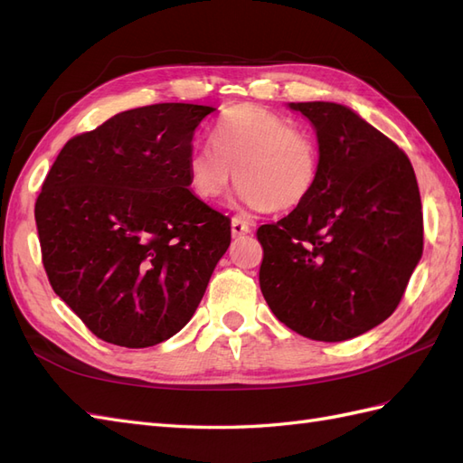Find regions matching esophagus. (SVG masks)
I'll list each match as a JSON object with an SVG mask.
<instances>
[{
    "label": "esophagus",
    "instance_id": "34e87169",
    "mask_svg": "<svg viewBox=\"0 0 463 463\" xmlns=\"http://www.w3.org/2000/svg\"><path fill=\"white\" fill-rule=\"evenodd\" d=\"M249 232H250V226H249V223H247L243 218H240V216H233V218H232V235H233V237L247 235Z\"/></svg>",
    "mask_w": 463,
    "mask_h": 463
}]
</instances>
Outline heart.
I'll use <instances>...</instances> for the list:
<instances>
[{"label": "heart", "mask_w": 463, "mask_h": 463, "mask_svg": "<svg viewBox=\"0 0 463 463\" xmlns=\"http://www.w3.org/2000/svg\"><path fill=\"white\" fill-rule=\"evenodd\" d=\"M210 145L191 148L185 160L187 185L204 203L226 197L235 175L247 206L293 210L311 197L318 181L315 137L262 106L230 109L210 131Z\"/></svg>", "instance_id": "obj_1"}]
</instances>
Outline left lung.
<instances>
[{
    "label": "left lung",
    "mask_w": 463,
    "mask_h": 463,
    "mask_svg": "<svg viewBox=\"0 0 463 463\" xmlns=\"http://www.w3.org/2000/svg\"><path fill=\"white\" fill-rule=\"evenodd\" d=\"M318 138V181L301 206L257 230L260 291L305 338L344 342L384 322L423 255L413 165L355 111L298 102Z\"/></svg>",
    "instance_id": "1"
}]
</instances>
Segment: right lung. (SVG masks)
<instances>
[{
	"instance_id": "1",
	"label": "right lung",
	"mask_w": 463,
	"mask_h": 463,
	"mask_svg": "<svg viewBox=\"0 0 463 463\" xmlns=\"http://www.w3.org/2000/svg\"><path fill=\"white\" fill-rule=\"evenodd\" d=\"M214 108L152 104L73 137L34 204L53 291L98 338L150 347L191 320L226 253L230 220L187 189L185 160Z\"/></svg>"
}]
</instances>
